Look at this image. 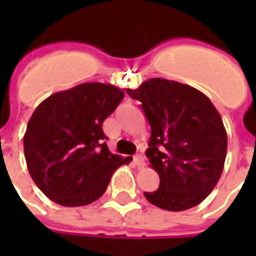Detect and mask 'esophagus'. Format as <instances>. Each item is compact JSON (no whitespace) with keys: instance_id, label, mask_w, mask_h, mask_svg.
Masks as SVG:
<instances>
[{"instance_id":"34e87169","label":"esophagus","mask_w":256,"mask_h":256,"mask_svg":"<svg viewBox=\"0 0 256 256\" xmlns=\"http://www.w3.org/2000/svg\"><path fill=\"white\" fill-rule=\"evenodd\" d=\"M134 164L141 168L145 166V159L141 155H136L134 156Z\"/></svg>"}]
</instances>
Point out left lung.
Wrapping results in <instances>:
<instances>
[{"mask_svg":"<svg viewBox=\"0 0 256 256\" xmlns=\"http://www.w3.org/2000/svg\"><path fill=\"white\" fill-rule=\"evenodd\" d=\"M140 101L150 124L146 158L160 185L144 192L146 200L168 211L198 206L220 181L228 136L220 112L189 84L152 78L138 89H126Z\"/></svg>","mask_w":256,"mask_h":256,"instance_id":"obj_1","label":"left lung"}]
</instances>
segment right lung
Returning <instances> with one entry per match:
<instances>
[{"label":"right lung","instance_id":"1","mask_svg":"<svg viewBox=\"0 0 256 256\" xmlns=\"http://www.w3.org/2000/svg\"><path fill=\"white\" fill-rule=\"evenodd\" d=\"M122 89L92 82L49 96L27 123V168L44 194L66 207L100 198L114 172L132 162L106 146L102 122L122 101Z\"/></svg>","mask_w":256,"mask_h":256}]
</instances>
